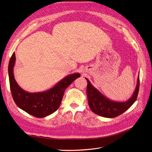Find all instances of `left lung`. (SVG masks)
I'll return each mask as SVG.
<instances>
[{
    "label": "left lung",
    "mask_w": 152,
    "mask_h": 152,
    "mask_svg": "<svg viewBox=\"0 0 152 152\" xmlns=\"http://www.w3.org/2000/svg\"><path fill=\"white\" fill-rule=\"evenodd\" d=\"M87 82L86 93L89 106L91 111L99 116L107 118H113L120 115L133 104L137 99L140 87V77L138 75L135 90L131 97L126 102H115L104 96L101 92Z\"/></svg>",
    "instance_id": "left-lung-1"
}]
</instances>
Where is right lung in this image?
<instances>
[{"label":"right lung","instance_id":"add662e5","mask_svg":"<svg viewBox=\"0 0 152 152\" xmlns=\"http://www.w3.org/2000/svg\"><path fill=\"white\" fill-rule=\"evenodd\" d=\"M16 63L15 53H13L8 66L9 79L12 98L18 107L26 113L38 118H43L56 112L60 106L64 92L77 78L79 73H72L64 77L51 88L38 93H29L18 84L14 76Z\"/></svg>","mask_w":152,"mask_h":152}]
</instances>
